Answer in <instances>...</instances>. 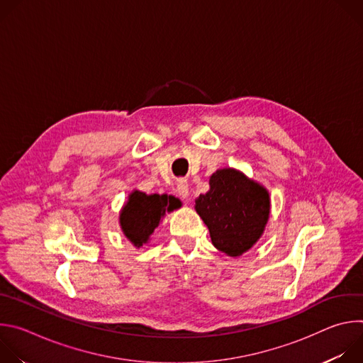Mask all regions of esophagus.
<instances>
[{
  "label": "esophagus",
  "mask_w": 363,
  "mask_h": 363,
  "mask_svg": "<svg viewBox=\"0 0 363 363\" xmlns=\"http://www.w3.org/2000/svg\"><path fill=\"white\" fill-rule=\"evenodd\" d=\"M177 192L181 198H188L189 195V188H188V181L186 179H179L177 184Z\"/></svg>",
  "instance_id": "obj_1"
}]
</instances>
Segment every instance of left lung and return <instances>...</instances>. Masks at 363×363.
Listing matches in <instances>:
<instances>
[{"label": "left lung", "mask_w": 363, "mask_h": 363, "mask_svg": "<svg viewBox=\"0 0 363 363\" xmlns=\"http://www.w3.org/2000/svg\"><path fill=\"white\" fill-rule=\"evenodd\" d=\"M270 206L267 188L234 168L217 169L210 177V191L195 199L213 245L230 257L242 255L262 238Z\"/></svg>", "instance_id": "obj_1"}]
</instances>
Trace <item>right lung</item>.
<instances>
[{
  "label": "right lung",
  "mask_w": 363,
  "mask_h": 363,
  "mask_svg": "<svg viewBox=\"0 0 363 363\" xmlns=\"http://www.w3.org/2000/svg\"><path fill=\"white\" fill-rule=\"evenodd\" d=\"M181 201L167 194H145L133 189L119 213V225L123 235L136 247L150 241V235L167 213L179 208Z\"/></svg>",
  "instance_id": "obj_1"
}]
</instances>
